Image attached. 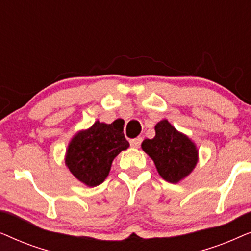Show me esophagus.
Returning <instances> with one entry per match:
<instances>
[{
	"mask_svg": "<svg viewBox=\"0 0 251 251\" xmlns=\"http://www.w3.org/2000/svg\"><path fill=\"white\" fill-rule=\"evenodd\" d=\"M143 142V138L142 137H137V138H133L130 140V144H131L132 147H139L140 144Z\"/></svg>",
	"mask_w": 251,
	"mask_h": 251,
	"instance_id": "obj_1",
	"label": "esophagus"
}]
</instances>
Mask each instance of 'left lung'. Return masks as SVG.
Segmentation results:
<instances>
[{"mask_svg":"<svg viewBox=\"0 0 251 251\" xmlns=\"http://www.w3.org/2000/svg\"><path fill=\"white\" fill-rule=\"evenodd\" d=\"M142 149L154 161L160 176L169 183H178L186 177L198 162L194 144L167 120L157 123L155 137L144 140Z\"/></svg>","mask_w":251,"mask_h":251,"instance_id":"left-lung-1","label":"left lung"}]
</instances>
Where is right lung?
Masks as SVG:
<instances>
[{
	"instance_id": "add662e5",
	"label": "right lung",
	"mask_w": 251,
	"mask_h": 251,
	"mask_svg": "<svg viewBox=\"0 0 251 251\" xmlns=\"http://www.w3.org/2000/svg\"><path fill=\"white\" fill-rule=\"evenodd\" d=\"M128 147L123 126L96 121L90 129L78 132L72 139L66 166L82 183L97 186L108 176L114 157Z\"/></svg>"
}]
</instances>
